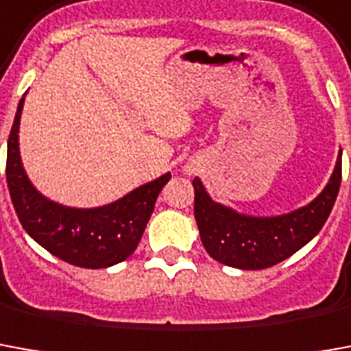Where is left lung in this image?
Instances as JSON below:
<instances>
[{
    "instance_id": "8db88e82",
    "label": "left lung",
    "mask_w": 351,
    "mask_h": 351,
    "mask_svg": "<svg viewBox=\"0 0 351 351\" xmlns=\"http://www.w3.org/2000/svg\"><path fill=\"white\" fill-rule=\"evenodd\" d=\"M342 180V158L323 192L300 209L279 217H251L210 199L199 178H193V215L205 251L220 264L239 269L276 266L310 243L327 222Z\"/></svg>"
}]
</instances>
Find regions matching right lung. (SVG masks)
<instances>
[{"mask_svg": "<svg viewBox=\"0 0 351 351\" xmlns=\"http://www.w3.org/2000/svg\"><path fill=\"white\" fill-rule=\"evenodd\" d=\"M21 99L7 142V186L22 228L34 241L80 268H108L129 258L141 241L161 188L171 175L138 186L121 199L95 209L66 207L39 193L22 167L19 150Z\"/></svg>", "mask_w": 351, "mask_h": 351, "instance_id": "1", "label": "right lung"}]
</instances>
